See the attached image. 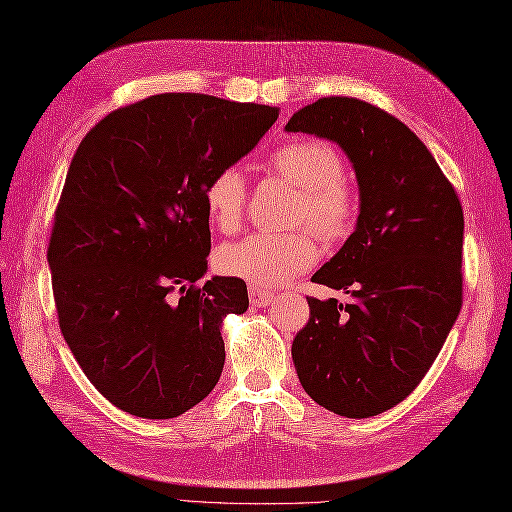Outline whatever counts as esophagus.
<instances>
[{"label": "esophagus", "instance_id": "1", "mask_svg": "<svg viewBox=\"0 0 512 512\" xmlns=\"http://www.w3.org/2000/svg\"><path fill=\"white\" fill-rule=\"evenodd\" d=\"M248 292H251V303L255 307H268L272 300H274V294L264 290V287H257V285H251L248 287Z\"/></svg>", "mask_w": 512, "mask_h": 512}]
</instances>
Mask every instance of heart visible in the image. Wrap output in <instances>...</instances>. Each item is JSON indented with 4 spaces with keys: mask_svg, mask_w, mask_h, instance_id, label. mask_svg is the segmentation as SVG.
Returning a JSON list of instances; mask_svg holds the SVG:
<instances>
[{
    "mask_svg": "<svg viewBox=\"0 0 512 512\" xmlns=\"http://www.w3.org/2000/svg\"><path fill=\"white\" fill-rule=\"evenodd\" d=\"M270 168L300 190L292 225L309 227L324 242L346 238L357 216V196L346 179L344 157L324 140H294L270 155ZM205 212L214 225L231 233L242 225L246 177L225 166L203 188ZM318 244L309 231L253 233L218 248L216 268L257 287H279L316 264Z\"/></svg>",
    "mask_w": 512,
    "mask_h": 512,
    "instance_id": "heart-1",
    "label": "heart"
}]
</instances>
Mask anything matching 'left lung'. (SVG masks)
Segmentation results:
<instances>
[{
	"label": "left lung",
	"mask_w": 512,
	"mask_h": 512,
	"mask_svg": "<svg viewBox=\"0 0 512 512\" xmlns=\"http://www.w3.org/2000/svg\"><path fill=\"white\" fill-rule=\"evenodd\" d=\"M285 131L337 142L359 183L357 229L311 281L352 296L307 298L292 344L300 385L363 419L402 402L437 359L463 305V207L435 157L396 116L322 97Z\"/></svg>",
	"instance_id": "8db88e82"
}]
</instances>
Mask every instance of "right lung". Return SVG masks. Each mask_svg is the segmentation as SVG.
<instances>
[{
    "label": "right lung",
    "instance_id": "right-lung-1",
    "mask_svg": "<svg viewBox=\"0 0 512 512\" xmlns=\"http://www.w3.org/2000/svg\"><path fill=\"white\" fill-rule=\"evenodd\" d=\"M279 110L166 93L110 112L77 147L47 248L60 331L121 411L170 419L225 365L222 320L246 283L196 285L212 248L203 188L255 149Z\"/></svg>",
    "mask_w": 512,
    "mask_h": 512
}]
</instances>
